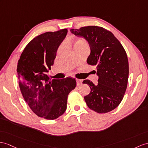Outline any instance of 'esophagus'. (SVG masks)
Here are the masks:
<instances>
[{"instance_id":"esophagus-1","label":"esophagus","mask_w":148,"mask_h":148,"mask_svg":"<svg viewBox=\"0 0 148 148\" xmlns=\"http://www.w3.org/2000/svg\"><path fill=\"white\" fill-rule=\"evenodd\" d=\"M76 81H77V84L78 85H81L82 84V82H83L82 80H80V79H77Z\"/></svg>"}]
</instances>
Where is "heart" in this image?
<instances>
[{
	"mask_svg": "<svg viewBox=\"0 0 148 148\" xmlns=\"http://www.w3.org/2000/svg\"><path fill=\"white\" fill-rule=\"evenodd\" d=\"M74 46H82V47H85L86 46V42L82 39H78V40L75 42Z\"/></svg>",
	"mask_w": 148,
	"mask_h": 148,
	"instance_id": "heart-1",
	"label": "heart"
}]
</instances>
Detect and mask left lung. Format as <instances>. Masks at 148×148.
I'll return each instance as SVG.
<instances>
[{
  "mask_svg": "<svg viewBox=\"0 0 148 148\" xmlns=\"http://www.w3.org/2000/svg\"><path fill=\"white\" fill-rule=\"evenodd\" d=\"M70 32L88 42L90 54L86 62L96 66L99 77L97 85L89 80L83 81L90 88L84 97L86 105L97 113L109 112L119 105L127 85L129 63L123 46L110 31L102 27H82Z\"/></svg>",
  "mask_w": 148,
  "mask_h": 148,
  "instance_id": "1",
  "label": "left lung"
}]
</instances>
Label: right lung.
I'll list each match as a JSON object with an SVG mask.
<instances>
[{
  "instance_id": "obj_1",
  "label": "right lung",
  "mask_w": 148,
  "mask_h": 148,
  "mask_svg": "<svg viewBox=\"0 0 148 148\" xmlns=\"http://www.w3.org/2000/svg\"><path fill=\"white\" fill-rule=\"evenodd\" d=\"M67 32L64 29L38 36L18 61L17 77L24 99L34 113L46 119H56L64 113L68 95L76 87L75 78L51 79L48 74Z\"/></svg>"
}]
</instances>
